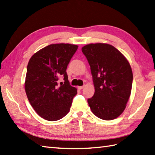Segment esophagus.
<instances>
[{
	"instance_id": "obj_1",
	"label": "esophagus",
	"mask_w": 155,
	"mask_h": 155,
	"mask_svg": "<svg viewBox=\"0 0 155 155\" xmlns=\"http://www.w3.org/2000/svg\"><path fill=\"white\" fill-rule=\"evenodd\" d=\"M84 86H78L77 88L79 90H81V89H83V88H84Z\"/></svg>"
}]
</instances>
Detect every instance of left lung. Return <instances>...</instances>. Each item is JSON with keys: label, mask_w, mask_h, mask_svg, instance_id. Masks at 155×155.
I'll list each match as a JSON object with an SVG mask.
<instances>
[{"label": "left lung", "mask_w": 155, "mask_h": 155, "mask_svg": "<svg viewBox=\"0 0 155 155\" xmlns=\"http://www.w3.org/2000/svg\"><path fill=\"white\" fill-rule=\"evenodd\" d=\"M82 52L90 65L95 90L88 105L97 117L114 119L124 111L130 95L133 72L129 62L108 44L87 45Z\"/></svg>", "instance_id": "8db88e82"}]
</instances>
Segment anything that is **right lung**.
Segmentation results:
<instances>
[{
	"label": "right lung",
	"mask_w": 155,
	"mask_h": 155,
	"mask_svg": "<svg viewBox=\"0 0 155 155\" xmlns=\"http://www.w3.org/2000/svg\"><path fill=\"white\" fill-rule=\"evenodd\" d=\"M77 48L71 44L50 45L36 52L28 62L26 94L36 113L46 120L61 119L70 110L77 90L70 84L66 71ZM61 76L64 83L58 84Z\"/></svg>",
	"instance_id": "add662e5"
}]
</instances>
